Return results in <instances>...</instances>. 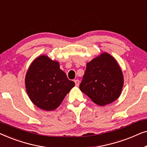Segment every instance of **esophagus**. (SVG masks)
Here are the masks:
<instances>
[{"mask_svg":"<svg viewBox=\"0 0 147 147\" xmlns=\"http://www.w3.org/2000/svg\"><path fill=\"white\" fill-rule=\"evenodd\" d=\"M74 82H75V84L76 86H78L80 85V81L78 80H74Z\"/></svg>","mask_w":147,"mask_h":147,"instance_id":"obj_1","label":"esophagus"}]
</instances>
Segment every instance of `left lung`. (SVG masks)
<instances>
[{
	"label": "left lung",
	"instance_id": "1",
	"mask_svg": "<svg viewBox=\"0 0 147 147\" xmlns=\"http://www.w3.org/2000/svg\"><path fill=\"white\" fill-rule=\"evenodd\" d=\"M123 84V74L117 61L104 53L87 63L80 89L94 103L104 106L118 99Z\"/></svg>",
	"mask_w": 147,
	"mask_h": 147
}]
</instances>
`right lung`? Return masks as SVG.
<instances>
[{
	"label": "right lung",
	"instance_id": "1",
	"mask_svg": "<svg viewBox=\"0 0 147 147\" xmlns=\"http://www.w3.org/2000/svg\"><path fill=\"white\" fill-rule=\"evenodd\" d=\"M74 86L60 69L59 63L46 55L36 58L26 74L25 88L30 100L47 111L59 107Z\"/></svg>",
	"mask_w": 147,
	"mask_h": 147
}]
</instances>
